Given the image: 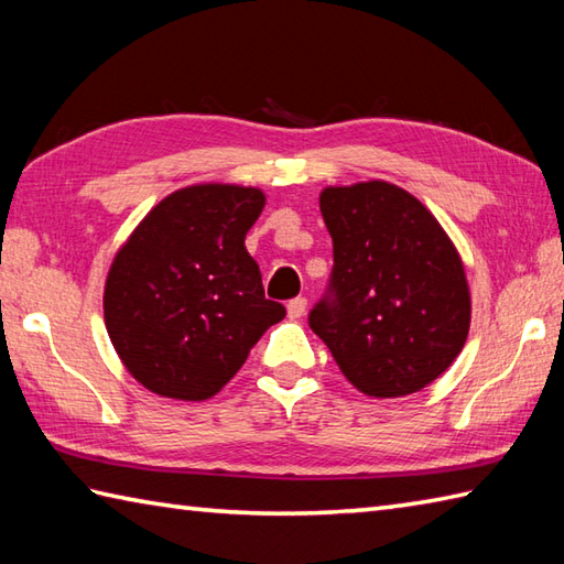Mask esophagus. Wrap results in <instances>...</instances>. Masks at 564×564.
Segmentation results:
<instances>
[{
    "label": "esophagus",
    "mask_w": 564,
    "mask_h": 564,
    "mask_svg": "<svg viewBox=\"0 0 564 564\" xmlns=\"http://www.w3.org/2000/svg\"><path fill=\"white\" fill-rule=\"evenodd\" d=\"M307 313V301L305 297H293L289 303V317L291 319H301Z\"/></svg>",
    "instance_id": "1"
}]
</instances>
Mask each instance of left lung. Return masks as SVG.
I'll use <instances>...</instances> for the list:
<instances>
[{"mask_svg": "<svg viewBox=\"0 0 564 564\" xmlns=\"http://www.w3.org/2000/svg\"><path fill=\"white\" fill-rule=\"evenodd\" d=\"M319 210L334 269L310 327L368 398L426 388L470 329L458 249L422 200L388 182L327 186Z\"/></svg>", "mask_w": 564, "mask_h": 564, "instance_id": "1", "label": "left lung"}]
</instances>
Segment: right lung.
I'll use <instances>...</instances> for the list:
<instances>
[{
  "mask_svg": "<svg viewBox=\"0 0 564 564\" xmlns=\"http://www.w3.org/2000/svg\"><path fill=\"white\" fill-rule=\"evenodd\" d=\"M263 203L251 186L178 188L118 249L104 289L106 329L150 392L213 398L285 317L281 303L263 297L259 263L245 247Z\"/></svg>",
  "mask_w": 564,
  "mask_h": 564,
  "instance_id": "add662e5",
  "label": "right lung"
}]
</instances>
